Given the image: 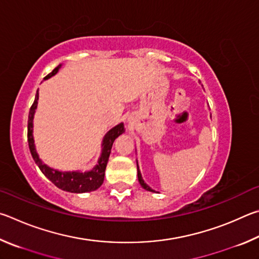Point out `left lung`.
Returning <instances> with one entry per match:
<instances>
[{
    "mask_svg": "<svg viewBox=\"0 0 259 259\" xmlns=\"http://www.w3.org/2000/svg\"><path fill=\"white\" fill-rule=\"evenodd\" d=\"M137 166H138V179H139V182H140V184H141V187H142L143 189H146L147 191H150V192H156L155 190H152L150 187H149V185H148L146 182H144V180H143L142 175H141V171H140V168H139L138 160H137Z\"/></svg>",
    "mask_w": 259,
    "mask_h": 259,
    "instance_id": "8db88e82",
    "label": "left lung"
}]
</instances>
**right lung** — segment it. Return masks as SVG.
Returning a JSON list of instances; mask_svg holds the SVG:
<instances>
[{"label":"right lung","instance_id":"right-lung-1","mask_svg":"<svg viewBox=\"0 0 259 259\" xmlns=\"http://www.w3.org/2000/svg\"><path fill=\"white\" fill-rule=\"evenodd\" d=\"M62 67V65H59L58 67L50 72L48 76L44 77L45 79L51 78L59 71V69ZM38 103V90L36 92L35 100L33 106L30 107L29 115H28V133H27V138H28V146L29 150L31 153V157L35 161V164L38 166V168L42 170V173L47 176V178L51 181V182L56 185L57 188L63 190V191L71 192V193H84V192H91L94 190L99 189L101 187L104 180V171H106V167L109 160V156H110L112 144L115 142V140L119 137L120 134L125 132L124 122H119V124L112 127L111 130H109L103 137L102 144H101V155L98 160V164L95 165L92 169L80 171V170H59L52 167L44 164L40 159L37 151L35 148L34 142V115L36 109H37Z\"/></svg>","mask_w":259,"mask_h":259}]
</instances>
